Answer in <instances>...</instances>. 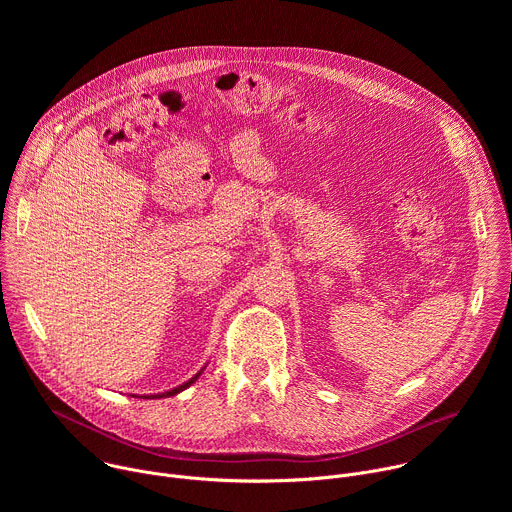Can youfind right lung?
<instances>
[{
	"label": "right lung",
	"mask_w": 512,
	"mask_h": 512,
	"mask_svg": "<svg viewBox=\"0 0 512 512\" xmlns=\"http://www.w3.org/2000/svg\"><path fill=\"white\" fill-rule=\"evenodd\" d=\"M200 375V373H198ZM198 375L196 377H192L188 383H184V385H180V387H176V389H172V391H168V393H164V395H152V397H172V395H176V393H180V391H184L186 387H190L196 379H198Z\"/></svg>",
	"instance_id": "right-lung-1"
}]
</instances>
